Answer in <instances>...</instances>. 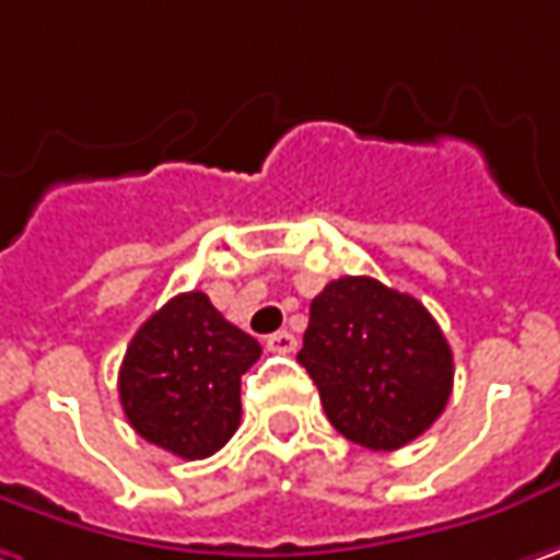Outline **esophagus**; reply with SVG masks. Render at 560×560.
<instances>
[{
	"label": "esophagus",
	"mask_w": 560,
	"mask_h": 560,
	"mask_svg": "<svg viewBox=\"0 0 560 560\" xmlns=\"http://www.w3.org/2000/svg\"><path fill=\"white\" fill-rule=\"evenodd\" d=\"M266 348H269L272 354H291V351L298 348V339H294L288 329H279V332H272V336L266 339Z\"/></svg>",
	"instance_id": "obj_1"
}]
</instances>
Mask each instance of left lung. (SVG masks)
Segmentation results:
<instances>
[{"label":"left lung","mask_w":560,"mask_h":560,"mask_svg":"<svg viewBox=\"0 0 560 560\" xmlns=\"http://www.w3.org/2000/svg\"><path fill=\"white\" fill-rule=\"evenodd\" d=\"M298 361L329 424L368 450L424 434L453 393V351L421 301L368 276L329 281L311 304Z\"/></svg>","instance_id":"obj_1"}]
</instances>
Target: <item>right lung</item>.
Returning <instances> with one entry per match:
<instances>
[{"instance_id":"right-lung-1","label":"right lung","mask_w":560,"mask_h":560,"mask_svg":"<svg viewBox=\"0 0 560 560\" xmlns=\"http://www.w3.org/2000/svg\"><path fill=\"white\" fill-rule=\"evenodd\" d=\"M262 354L202 291L171 298L139 326L119 368V402L139 438L206 459L241 424V377Z\"/></svg>"}]
</instances>
